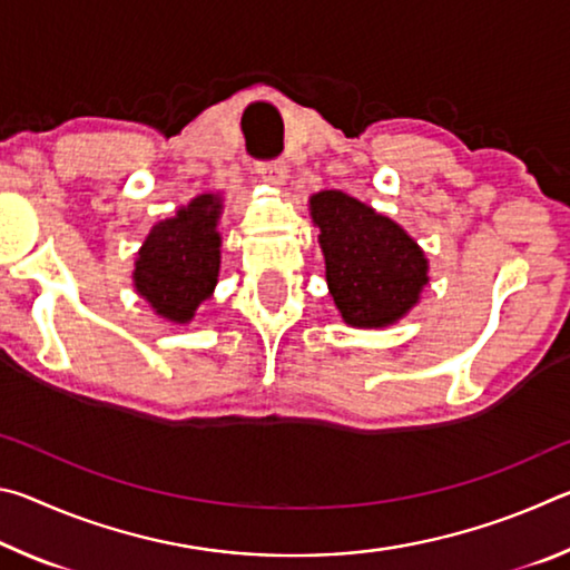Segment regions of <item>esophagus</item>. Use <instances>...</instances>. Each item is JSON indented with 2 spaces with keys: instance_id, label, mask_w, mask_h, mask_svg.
<instances>
[{
  "instance_id": "obj_1",
  "label": "esophagus",
  "mask_w": 570,
  "mask_h": 570,
  "mask_svg": "<svg viewBox=\"0 0 570 570\" xmlns=\"http://www.w3.org/2000/svg\"><path fill=\"white\" fill-rule=\"evenodd\" d=\"M256 170H258V176H262V180L268 183V186L282 188L284 183H286V163H284V160L258 163Z\"/></svg>"
}]
</instances>
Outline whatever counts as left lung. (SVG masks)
Masks as SVG:
<instances>
[{
  "instance_id": "8db88e82",
  "label": "left lung",
  "mask_w": 570,
  "mask_h": 570,
  "mask_svg": "<svg viewBox=\"0 0 570 570\" xmlns=\"http://www.w3.org/2000/svg\"><path fill=\"white\" fill-rule=\"evenodd\" d=\"M308 210L320 228L326 284L342 320L360 330L400 322L430 282L417 240L342 190L314 193Z\"/></svg>"
}]
</instances>
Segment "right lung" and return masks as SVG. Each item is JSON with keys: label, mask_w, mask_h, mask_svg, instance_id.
I'll list each match as a JSON object with an SVG mask.
<instances>
[{"label": "right lung", "mask_w": 570, "mask_h": 570, "mask_svg": "<svg viewBox=\"0 0 570 570\" xmlns=\"http://www.w3.org/2000/svg\"><path fill=\"white\" fill-rule=\"evenodd\" d=\"M218 193H200L176 216L150 228L135 258L132 284L153 312L173 324H188L214 294L220 268Z\"/></svg>", "instance_id": "right-lung-1"}]
</instances>
